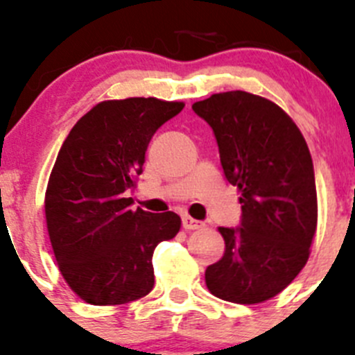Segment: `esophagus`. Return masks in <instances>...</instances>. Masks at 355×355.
Segmentation results:
<instances>
[{
  "label": "esophagus",
  "instance_id": "esophagus-1",
  "mask_svg": "<svg viewBox=\"0 0 355 355\" xmlns=\"http://www.w3.org/2000/svg\"><path fill=\"white\" fill-rule=\"evenodd\" d=\"M182 227H184L185 230H196V229H201L202 222H199V220H194L192 216L185 215L184 218H182Z\"/></svg>",
  "mask_w": 355,
  "mask_h": 355
}]
</instances>
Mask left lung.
<instances>
[{"mask_svg":"<svg viewBox=\"0 0 355 355\" xmlns=\"http://www.w3.org/2000/svg\"><path fill=\"white\" fill-rule=\"evenodd\" d=\"M213 128L225 178L241 192V227H218L223 257L205 272L209 293L261 304L305 267L318 229L314 164L304 135L277 104L248 92L196 102Z\"/></svg>","mask_w":355,"mask_h":355,"instance_id":"8db88e82","label":"left lung"}]
</instances>
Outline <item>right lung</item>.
<instances>
[{
  "instance_id": "obj_1",
  "label": "right lung",
  "mask_w": 355,
  "mask_h": 355,
  "mask_svg": "<svg viewBox=\"0 0 355 355\" xmlns=\"http://www.w3.org/2000/svg\"><path fill=\"white\" fill-rule=\"evenodd\" d=\"M184 102L132 97L104 101L69 132L44 194L46 229L58 270L81 300L123 305L150 293L153 253L173 239L177 213L132 209L146 150Z\"/></svg>"
}]
</instances>
